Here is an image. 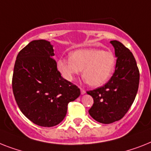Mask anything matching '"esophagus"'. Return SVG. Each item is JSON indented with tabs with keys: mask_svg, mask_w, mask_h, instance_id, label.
<instances>
[{
	"mask_svg": "<svg viewBox=\"0 0 151 151\" xmlns=\"http://www.w3.org/2000/svg\"><path fill=\"white\" fill-rule=\"evenodd\" d=\"M80 90H81V94H82V95H84L85 93H86V91H85L84 89H81Z\"/></svg>",
	"mask_w": 151,
	"mask_h": 151,
	"instance_id": "34e87169",
	"label": "esophagus"
}]
</instances>
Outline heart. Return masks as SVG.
<instances>
[{
	"mask_svg": "<svg viewBox=\"0 0 151 151\" xmlns=\"http://www.w3.org/2000/svg\"><path fill=\"white\" fill-rule=\"evenodd\" d=\"M116 65V58L113 52L94 48L73 51L69 58L57 61L58 70L65 80L73 81L83 69V81L93 87L106 83L115 71Z\"/></svg>",
	"mask_w": 151,
	"mask_h": 151,
	"instance_id": "1",
	"label": "heart"
}]
</instances>
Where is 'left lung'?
<instances>
[{"label": "left lung", "mask_w": 151, "mask_h": 151, "mask_svg": "<svg viewBox=\"0 0 151 151\" xmlns=\"http://www.w3.org/2000/svg\"><path fill=\"white\" fill-rule=\"evenodd\" d=\"M116 58L115 72L103 86L88 91L94 103L89 110L96 121L109 124L127 113L137 93L140 73L132 52L121 42L111 41Z\"/></svg>", "instance_id": "obj_1"}]
</instances>
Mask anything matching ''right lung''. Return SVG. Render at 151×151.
Wrapping results in <instances>:
<instances>
[{
  "mask_svg": "<svg viewBox=\"0 0 151 151\" xmlns=\"http://www.w3.org/2000/svg\"><path fill=\"white\" fill-rule=\"evenodd\" d=\"M53 45L35 40L20 51L14 68L12 89L24 115L35 124L51 127L64 119L69 102L80 96L76 86L61 76Z\"/></svg>",
  "mask_w": 151,
  "mask_h": 151,
  "instance_id": "obj_1",
  "label": "right lung"
}]
</instances>
